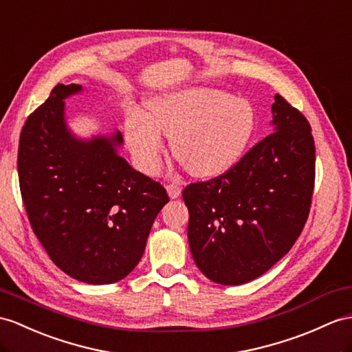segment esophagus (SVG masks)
<instances>
[{"mask_svg":"<svg viewBox=\"0 0 352 352\" xmlns=\"http://www.w3.org/2000/svg\"><path fill=\"white\" fill-rule=\"evenodd\" d=\"M166 190H167V194H168L170 199H177V197L181 195V192H182V186L176 184V182H173V184H168L166 186Z\"/></svg>","mask_w":352,"mask_h":352,"instance_id":"esophagus-1","label":"esophagus"}]
</instances>
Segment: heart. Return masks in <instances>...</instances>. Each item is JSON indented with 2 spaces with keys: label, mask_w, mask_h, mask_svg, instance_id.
<instances>
[{
  "label": "heart",
  "mask_w": 352,
  "mask_h": 352,
  "mask_svg": "<svg viewBox=\"0 0 352 352\" xmlns=\"http://www.w3.org/2000/svg\"><path fill=\"white\" fill-rule=\"evenodd\" d=\"M149 118L131 111L125 139L139 167L148 175L161 168L164 140L173 157L195 177L226 173L242 158L255 130V111L243 98L208 87L161 94L148 104Z\"/></svg>",
  "instance_id": "heart-1"
}]
</instances>
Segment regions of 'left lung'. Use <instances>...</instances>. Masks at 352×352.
<instances>
[{"mask_svg": "<svg viewBox=\"0 0 352 352\" xmlns=\"http://www.w3.org/2000/svg\"><path fill=\"white\" fill-rule=\"evenodd\" d=\"M273 133L227 173L188 185V242L197 267L221 285H242L288 254L309 215L315 181L311 125L275 96Z\"/></svg>", "mask_w": 352, "mask_h": 352, "instance_id": "8db88e82", "label": "left lung"}]
</instances>
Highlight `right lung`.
<instances>
[{
    "label": "right lung",
    "mask_w": 352,
    "mask_h": 352,
    "mask_svg": "<svg viewBox=\"0 0 352 352\" xmlns=\"http://www.w3.org/2000/svg\"><path fill=\"white\" fill-rule=\"evenodd\" d=\"M82 91L77 83L56 85L27 119L21 192L34 233L59 269L87 284H113L139 264L168 195L119 155L118 130L89 139L70 130L65 100Z\"/></svg>",
    "instance_id": "1"
}]
</instances>
